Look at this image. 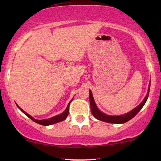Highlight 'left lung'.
Instances as JSON below:
<instances>
[{"label":"left lung","mask_w":161,"mask_h":161,"mask_svg":"<svg viewBox=\"0 0 161 161\" xmlns=\"http://www.w3.org/2000/svg\"><path fill=\"white\" fill-rule=\"evenodd\" d=\"M149 89H150V83L149 85V89H148V93H147V96L145 97L144 100L138 105L137 107L135 108L133 110H132L131 111L128 112L127 114H125L124 115L121 116H109L107 114H103V112H101L100 110L98 109V108L97 107L94 102V100L92 96V93L91 91H89V102H90V106H91V111L92 114H93V116L96 119H97L98 120L103 121V122H108V123H114V124H122V123L127 122V121L130 120L131 119H133L138 112L141 111V109L142 108L145 103H146L147 99L149 97Z\"/></svg>","instance_id":"1"}]
</instances>
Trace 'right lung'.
<instances>
[{
  "mask_svg": "<svg viewBox=\"0 0 161 161\" xmlns=\"http://www.w3.org/2000/svg\"><path fill=\"white\" fill-rule=\"evenodd\" d=\"M72 100L70 101L69 103V104H68L67 108L63 112V113H61V114H58V115H57L56 116H53V117L52 118H50V119H42V120H38V119H35L32 117L31 116L29 115V114L26 113L25 111H24L23 109L21 108H19L18 105H17V106L18 107V108L20 110V111L23 112V114H25L26 116H28V117H29L31 119L34 121V122L38 123L39 125H45V126H47V125H53V124H55V123H58L59 122H61V121L64 120L67 117L68 114H69V104L70 103L72 102Z\"/></svg>",
  "mask_w": 161,
  "mask_h": 161,
  "instance_id": "right-lung-1",
  "label": "right lung"
}]
</instances>
